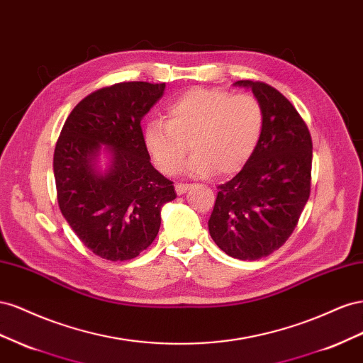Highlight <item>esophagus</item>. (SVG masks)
Instances as JSON below:
<instances>
[{
    "mask_svg": "<svg viewBox=\"0 0 363 363\" xmlns=\"http://www.w3.org/2000/svg\"><path fill=\"white\" fill-rule=\"evenodd\" d=\"M190 187H191V185H189V184H176L174 185V190H176V193H178V194H184L185 191L190 190Z\"/></svg>",
    "mask_w": 363,
    "mask_h": 363,
    "instance_id": "34e87169",
    "label": "esophagus"
}]
</instances>
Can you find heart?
Returning <instances> with one entry per match:
<instances>
[{
	"instance_id": "1",
	"label": "heart",
	"mask_w": 363,
	"mask_h": 363,
	"mask_svg": "<svg viewBox=\"0 0 363 363\" xmlns=\"http://www.w3.org/2000/svg\"><path fill=\"white\" fill-rule=\"evenodd\" d=\"M167 123L153 120L144 128V146L157 167L176 174L189 153L194 155L185 172L220 178L246 167L262 140L264 111L251 94L194 86L167 105Z\"/></svg>"
}]
</instances>
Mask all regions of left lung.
<instances>
[{"label":"left lung","mask_w":363,"mask_h":363,"mask_svg":"<svg viewBox=\"0 0 363 363\" xmlns=\"http://www.w3.org/2000/svg\"><path fill=\"white\" fill-rule=\"evenodd\" d=\"M264 111L262 140L246 167L219 185L208 230L216 245L239 260H258L283 246L310 196L312 137L281 92L239 80Z\"/></svg>","instance_id":"obj_1"}]
</instances>
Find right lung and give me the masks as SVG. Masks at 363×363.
Instances as JSON below:
<instances>
[{
	"label": "right lung",
	"instance_id": "1",
	"mask_svg": "<svg viewBox=\"0 0 363 363\" xmlns=\"http://www.w3.org/2000/svg\"><path fill=\"white\" fill-rule=\"evenodd\" d=\"M165 84L123 82L86 96L71 111L55 149L59 208L88 250L124 262L147 250L161 208L176 198L173 182L150 164L141 120ZM105 152V172L98 158Z\"/></svg>",
	"mask_w": 363,
	"mask_h": 363
}]
</instances>
